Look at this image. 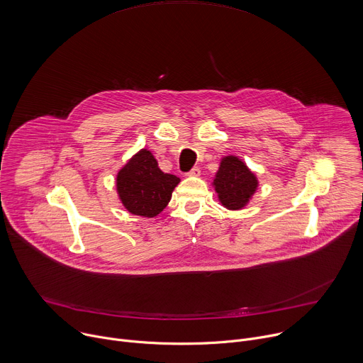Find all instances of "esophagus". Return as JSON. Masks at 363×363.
Wrapping results in <instances>:
<instances>
[{"mask_svg":"<svg viewBox=\"0 0 363 363\" xmlns=\"http://www.w3.org/2000/svg\"><path fill=\"white\" fill-rule=\"evenodd\" d=\"M188 175H189V177H199V175H201V169H199L198 167H194V168L188 172Z\"/></svg>","mask_w":363,"mask_h":363,"instance_id":"1","label":"esophagus"}]
</instances>
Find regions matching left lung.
Wrapping results in <instances>:
<instances>
[{"mask_svg":"<svg viewBox=\"0 0 363 363\" xmlns=\"http://www.w3.org/2000/svg\"><path fill=\"white\" fill-rule=\"evenodd\" d=\"M215 191L220 203L228 209H242L258 188L254 172L238 157L222 158L213 179Z\"/></svg>","mask_w":363,"mask_h":363,"instance_id":"left-lung-1","label":"left lung"}]
</instances>
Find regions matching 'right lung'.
Returning <instances> with one entry per match:
<instances>
[{
  "label": "right lung",
  "mask_w": 363,
  "mask_h": 363,
  "mask_svg": "<svg viewBox=\"0 0 363 363\" xmlns=\"http://www.w3.org/2000/svg\"><path fill=\"white\" fill-rule=\"evenodd\" d=\"M179 178L160 169L148 150L137 152L116 175V191L123 205L134 215L154 218L171 201Z\"/></svg>",
  "instance_id": "right-lung-1"
}]
</instances>
